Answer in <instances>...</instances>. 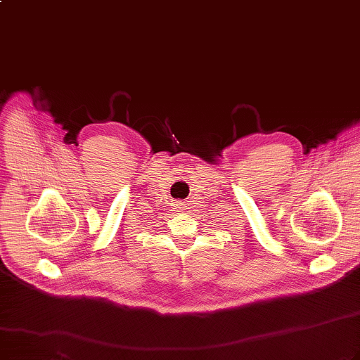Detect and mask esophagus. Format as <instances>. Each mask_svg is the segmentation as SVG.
<instances>
[{
	"label": "esophagus",
	"instance_id": "esophagus-1",
	"mask_svg": "<svg viewBox=\"0 0 360 360\" xmlns=\"http://www.w3.org/2000/svg\"><path fill=\"white\" fill-rule=\"evenodd\" d=\"M175 206H176V210H179V212H184L185 210H188L187 203L185 202H175Z\"/></svg>",
	"mask_w": 360,
	"mask_h": 360
}]
</instances>
